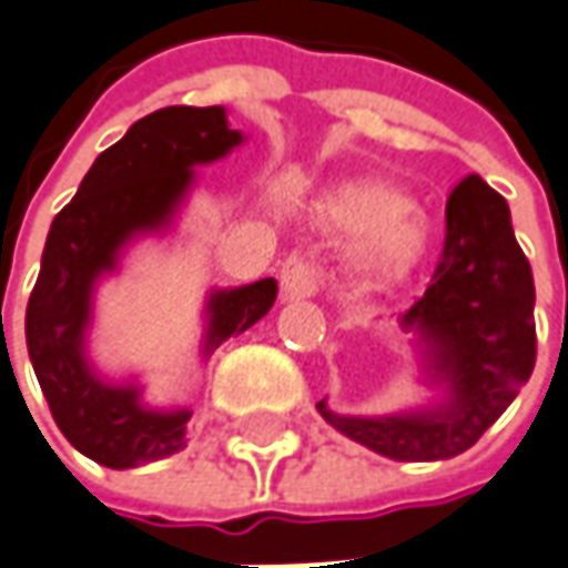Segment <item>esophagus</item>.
<instances>
[{"label": "esophagus", "instance_id": "34e87169", "mask_svg": "<svg viewBox=\"0 0 568 568\" xmlns=\"http://www.w3.org/2000/svg\"><path fill=\"white\" fill-rule=\"evenodd\" d=\"M316 267L304 257H288L280 270V285H283L285 298H307L316 288Z\"/></svg>", "mask_w": 568, "mask_h": 568}]
</instances>
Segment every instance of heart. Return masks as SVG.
Segmentation results:
<instances>
[{
    "instance_id": "heart-1",
    "label": "heart",
    "mask_w": 568,
    "mask_h": 568,
    "mask_svg": "<svg viewBox=\"0 0 568 568\" xmlns=\"http://www.w3.org/2000/svg\"><path fill=\"white\" fill-rule=\"evenodd\" d=\"M320 223L354 245V270L366 285L407 280L426 254L429 226L407 192L385 180H348L316 204Z\"/></svg>"
}]
</instances>
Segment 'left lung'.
I'll list each match as a JSON object with an SVG mask.
<instances>
[{
	"label": "left lung",
	"mask_w": 568,
	"mask_h": 568,
	"mask_svg": "<svg viewBox=\"0 0 568 568\" xmlns=\"http://www.w3.org/2000/svg\"><path fill=\"white\" fill-rule=\"evenodd\" d=\"M445 217L432 285L397 314L429 400L385 416L335 414L326 397L316 400L333 429L388 460H450L469 450L535 369V280L504 195L473 173L450 192Z\"/></svg>",
	"instance_id": "left-lung-1"
}]
</instances>
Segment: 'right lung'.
Masks as SVG:
<instances>
[{"mask_svg":"<svg viewBox=\"0 0 568 568\" xmlns=\"http://www.w3.org/2000/svg\"><path fill=\"white\" fill-rule=\"evenodd\" d=\"M242 142L223 105L152 111L95 158L71 204L52 220L27 301V351L58 429L108 469H133L183 450L192 410L158 407L142 397L136 376L108 379L92 364L95 288L121 270L133 242L171 233L195 186V168L226 158ZM273 301V276L211 288L202 311V361L230 335L254 326Z\"/></svg>","mask_w":568,"mask_h":568,"instance_id":"right-lung-1","label":"right lung"}]
</instances>
